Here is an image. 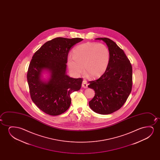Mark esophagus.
I'll return each instance as SVG.
<instances>
[{
    "mask_svg": "<svg viewBox=\"0 0 160 160\" xmlns=\"http://www.w3.org/2000/svg\"><path fill=\"white\" fill-rule=\"evenodd\" d=\"M88 84L87 83V81H85V80H83L82 81V87L84 88H88Z\"/></svg>",
    "mask_w": 160,
    "mask_h": 160,
    "instance_id": "esophagus-1",
    "label": "esophagus"
}]
</instances>
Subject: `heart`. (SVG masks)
<instances>
[{
  "label": "heart",
  "mask_w": 160,
  "mask_h": 160,
  "mask_svg": "<svg viewBox=\"0 0 160 160\" xmlns=\"http://www.w3.org/2000/svg\"><path fill=\"white\" fill-rule=\"evenodd\" d=\"M72 55L68 57L67 64L70 72L77 76L84 69L90 77L98 78L105 72L109 63V50L103 44L88 42L81 44L73 50Z\"/></svg>",
  "instance_id": "b5f03b06"
}]
</instances>
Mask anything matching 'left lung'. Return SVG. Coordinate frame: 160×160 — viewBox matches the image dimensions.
I'll return each mask as SVG.
<instances>
[{
	"label": "left lung",
	"mask_w": 160,
	"mask_h": 160,
	"mask_svg": "<svg viewBox=\"0 0 160 160\" xmlns=\"http://www.w3.org/2000/svg\"><path fill=\"white\" fill-rule=\"evenodd\" d=\"M107 44L110 52L107 70L98 79L90 81L88 88L95 96L89 102L90 107L98 114L107 115L122 107L131 93L132 87V67L123 51L107 38H96Z\"/></svg>",
	"instance_id": "left-lung-1"
}]
</instances>
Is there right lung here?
I'll use <instances>...</instances> for the list:
<instances>
[{
    "instance_id": "add662e5",
    "label": "right lung",
    "mask_w": 160,
    "mask_h": 160,
    "mask_svg": "<svg viewBox=\"0 0 160 160\" xmlns=\"http://www.w3.org/2000/svg\"><path fill=\"white\" fill-rule=\"evenodd\" d=\"M82 40L56 38L33 55L27 75L29 92L33 102L46 114L56 116L67 111L70 94L81 88L82 79L67 75L66 63L70 48ZM45 72L48 73L47 79L43 78Z\"/></svg>"
}]
</instances>
